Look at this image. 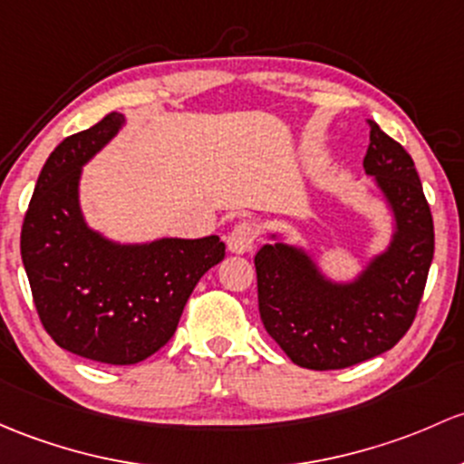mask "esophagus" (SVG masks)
<instances>
[{"mask_svg": "<svg viewBox=\"0 0 464 464\" xmlns=\"http://www.w3.org/2000/svg\"><path fill=\"white\" fill-rule=\"evenodd\" d=\"M256 240H257L256 224L248 222V219H242V222H237L236 227L231 228V233H228L227 237V245L233 253H246L251 251L253 245H256Z\"/></svg>", "mask_w": 464, "mask_h": 464, "instance_id": "esophagus-1", "label": "esophagus"}]
</instances>
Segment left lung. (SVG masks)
Here are the masks:
<instances>
[{
  "label": "left lung",
  "instance_id": "obj_1",
  "mask_svg": "<svg viewBox=\"0 0 464 464\" xmlns=\"http://www.w3.org/2000/svg\"><path fill=\"white\" fill-rule=\"evenodd\" d=\"M362 167L396 219L392 245L358 276L326 280L302 248L265 245L256 256L266 334L297 367L329 372L375 358L411 326L433 260V218L413 160L375 121Z\"/></svg>",
  "mask_w": 464,
  "mask_h": 464
}]
</instances>
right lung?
<instances>
[{
  "label": "right lung",
  "instance_id": "add662e5",
  "mask_svg": "<svg viewBox=\"0 0 464 464\" xmlns=\"http://www.w3.org/2000/svg\"><path fill=\"white\" fill-rule=\"evenodd\" d=\"M124 124L109 113L57 146L39 173L22 227V262L46 334L104 364H135L173 338L195 285L224 260L218 236L115 245L86 227L82 167Z\"/></svg>",
  "mask_w": 464,
  "mask_h": 464
}]
</instances>
